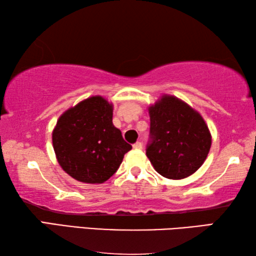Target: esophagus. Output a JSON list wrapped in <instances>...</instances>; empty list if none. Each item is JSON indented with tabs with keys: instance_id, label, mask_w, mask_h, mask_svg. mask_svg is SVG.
Segmentation results:
<instances>
[{
	"instance_id": "1",
	"label": "esophagus",
	"mask_w": 256,
	"mask_h": 256,
	"mask_svg": "<svg viewBox=\"0 0 256 256\" xmlns=\"http://www.w3.org/2000/svg\"><path fill=\"white\" fill-rule=\"evenodd\" d=\"M133 148L134 149H136V150H140V149H142V144H141V142H136V144H133Z\"/></svg>"
}]
</instances>
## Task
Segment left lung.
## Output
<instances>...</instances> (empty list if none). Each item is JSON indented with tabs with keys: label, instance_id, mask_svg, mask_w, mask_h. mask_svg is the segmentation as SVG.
<instances>
[{
	"label": "left lung",
	"instance_id": "left-lung-1",
	"mask_svg": "<svg viewBox=\"0 0 256 256\" xmlns=\"http://www.w3.org/2000/svg\"><path fill=\"white\" fill-rule=\"evenodd\" d=\"M150 141L146 157L156 172L170 180L186 178L202 166L211 146L204 120L174 96H164L149 107Z\"/></svg>",
	"mask_w": 256,
	"mask_h": 256
}]
</instances>
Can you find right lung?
<instances>
[{
    "label": "right lung",
    "instance_id": "add662e5",
    "mask_svg": "<svg viewBox=\"0 0 256 256\" xmlns=\"http://www.w3.org/2000/svg\"><path fill=\"white\" fill-rule=\"evenodd\" d=\"M53 146L62 170L89 184L104 183L114 175L132 149L112 124V105L102 96L86 98L60 116Z\"/></svg>",
    "mask_w": 256,
    "mask_h": 256
}]
</instances>
